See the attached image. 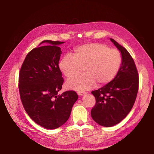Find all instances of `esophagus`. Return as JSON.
Masks as SVG:
<instances>
[{"mask_svg":"<svg viewBox=\"0 0 154 154\" xmlns=\"http://www.w3.org/2000/svg\"><path fill=\"white\" fill-rule=\"evenodd\" d=\"M87 93L85 92H84V91H79L77 92V94L79 95H84L85 94H86Z\"/></svg>","mask_w":154,"mask_h":154,"instance_id":"obj_1","label":"esophagus"}]
</instances>
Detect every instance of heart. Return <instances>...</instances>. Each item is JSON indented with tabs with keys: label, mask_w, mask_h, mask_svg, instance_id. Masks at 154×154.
Wrapping results in <instances>:
<instances>
[{
	"label": "heart",
	"mask_w": 154,
	"mask_h": 154,
	"mask_svg": "<svg viewBox=\"0 0 154 154\" xmlns=\"http://www.w3.org/2000/svg\"><path fill=\"white\" fill-rule=\"evenodd\" d=\"M122 61L116 49L102 44H87L75 48L73 57L65 55L59 68L67 78L77 75L83 68L84 74L69 79L66 86L70 89L85 91L106 85L115 78Z\"/></svg>",
	"instance_id": "obj_1"
}]
</instances>
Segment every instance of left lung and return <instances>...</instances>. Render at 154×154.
Listing matches in <instances>:
<instances>
[{
  "mask_svg": "<svg viewBox=\"0 0 154 154\" xmlns=\"http://www.w3.org/2000/svg\"><path fill=\"white\" fill-rule=\"evenodd\" d=\"M110 40L121 54V66L111 82L92 92L96 100L91 110L92 118L103 127L114 126L126 117L135 103L139 88L138 72L131 55L115 40Z\"/></svg>",
  "mask_w": 154,
  "mask_h": 154,
  "instance_id": "left-lung-1",
  "label": "left lung"
}]
</instances>
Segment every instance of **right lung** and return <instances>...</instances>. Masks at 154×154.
<instances>
[{
	"label": "right lung",
	"instance_id": "add662e5",
	"mask_svg": "<svg viewBox=\"0 0 154 154\" xmlns=\"http://www.w3.org/2000/svg\"><path fill=\"white\" fill-rule=\"evenodd\" d=\"M46 43L47 46H41ZM65 42L45 40L28 53L21 67L19 88L27 114L38 125L55 129L69 119L78 99L75 91L59 94L63 79L59 67L62 54L59 45Z\"/></svg>",
	"mask_w": 154,
	"mask_h": 154
}]
</instances>
